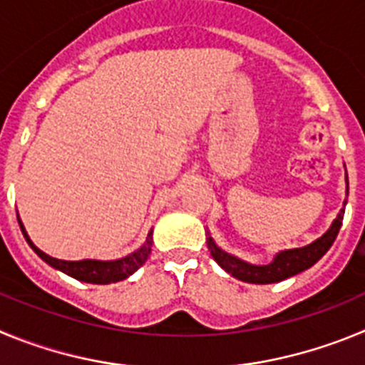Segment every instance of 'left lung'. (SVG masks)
Wrapping results in <instances>:
<instances>
[{"label":"left lung","instance_id":"left-lung-1","mask_svg":"<svg viewBox=\"0 0 365 365\" xmlns=\"http://www.w3.org/2000/svg\"><path fill=\"white\" fill-rule=\"evenodd\" d=\"M347 180V173H346ZM347 195H349V180H347ZM347 201H344L346 206ZM344 212L346 208H341L340 214L336 215V219L333 221L331 228L325 232L322 237H318L316 241H312L311 245L302 248H291V250H283V252L276 254L272 259V263L269 265H250L247 261H241L240 257L232 256V254L225 252L217 245L214 243L210 235H208V250H210L212 257L217 261V265L221 269L227 270L228 274H232L234 278L241 279V282L247 283H276L282 282L285 278H291L294 274L303 272L307 270L309 267H312L316 261L320 259L325 252H327L331 245L336 240L338 230L341 227V219H344Z\"/></svg>","mask_w":365,"mask_h":365}]
</instances>
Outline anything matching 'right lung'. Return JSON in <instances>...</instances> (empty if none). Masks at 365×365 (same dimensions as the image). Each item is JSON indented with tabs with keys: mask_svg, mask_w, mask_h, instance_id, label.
I'll list each match as a JSON object with an SVG mask.
<instances>
[{
	"mask_svg": "<svg viewBox=\"0 0 365 365\" xmlns=\"http://www.w3.org/2000/svg\"><path fill=\"white\" fill-rule=\"evenodd\" d=\"M19 222V228L24 232V237L27 240V243L31 245V248L45 263H49L51 267L54 269L62 270L63 274L71 276L74 279H80V282H86V283H96V285H108V283H115V282H122L128 276L135 272L138 267H143L146 263V259L150 257L151 252V245H153V237L151 234L153 232L150 230L146 237V243L143 247L131 252L130 256L120 257V259H115V261H98V259H82V261H63V259H56V257H51L47 256L45 252H41L40 248L36 245L32 243L31 237L27 235L25 232V227L21 225V221L18 219Z\"/></svg>",
	"mask_w": 365,
	"mask_h": 365,
	"instance_id": "add662e5",
	"label": "right lung"
}]
</instances>
